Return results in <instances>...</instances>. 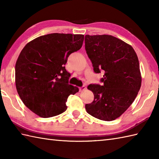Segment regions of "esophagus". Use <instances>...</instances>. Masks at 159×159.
Listing matches in <instances>:
<instances>
[{
    "instance_id": "1",
    "label": "esophagus",
    "mask_w": 159,
    "mask_h": 159,
    "mask_svg": "<svg viewBox=\"0 0 159 159\" xmlns=\"http://www.w3.org/2000/svg\"><path fill=\"white\" fill-rule=\"evenodd\" d=\"M85 89H86V87H85V86H83L81 87H79V91H80V92H83V91H84V90H85Z\"/></svg>"
}]
</instances>
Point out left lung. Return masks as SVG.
Wrapping results in <instances>:
<instances>
[{"label":"left lung","instance_id":"8db88e82","mask_svg":"<svg viewBox=\"0 0 159 159\" xmlns=\"http://www.w3.org/2000/svg\"><path fill=\"white\" fill-rule=\"evenodd\" d=\"M85 43L94 72H104L103 85L87 87L94 99L85 109L97 119L113 121L128 109L140 89L139 59L133 47L112 35H86Z\"/></svg>","mask_w":159,"mask_h":159}]
</instances>
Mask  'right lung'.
<instances>
[{
    "mask_svg": "<svg viewBox=\"0 0 159 159\" xmlns=\"http://www.w3.org/2000/svg\"><path fill=\"white\" fill-rule=\"evenodd\" d=\"M84 35L51 33L29 42L16 61L17 92L25 106L41 117L63 113L66 102L79 88L68 84L64 65L71 53L81 48Z\"/></svg>",
    "mask_w": 159,
    "mask_h": 159,
    "instance_id": "1",
    "label": "right lung"
}]
</instances>
